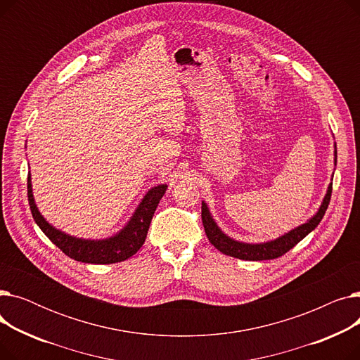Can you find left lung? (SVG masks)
Returning a JSON list of instances; mask_svg holds the SVG:
<instances>
[{"instance_id": "1", "label": "left lung", "mask_w": 360, "mask_h": 360, "mask_svg": "<svg viewBox=\"0 0 360 360\" xmlns=\"http://www.w3.org/2000/svg\"><path fill=\"white\" fill-rule=\"evenodd\" d=\"M334 148H335V146H334ZM335 163H337V150H334V165ZM331 191H333V182H330L327 194H326L323 202H321L318 212L309 220H307V223L297 226V228L292 229L290 232L281 235L273 240L261 242V243H247V242L235 240L233 238L228 236L219 228L216 220L213 219V216L209 210V205L202 201L201 202V219H202V224H204V231L213 247L226 255L235 257L239 259H247V261L274 259V258L281 257L283 254H286L288 251H290L296 243H299L308 233H311L316 228L327 212V207L331 200Z\"/></svg>"}]
</instances>
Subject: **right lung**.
I'll use <instances>...</instances> for the list:
<instances>
[{"instance_id":"right-lung-1","label":"right lung","mask_w":360,"mask_h":360,"mask_svg":"<svg viewBox=\"0 0 360 360\" xmlns=\"http://www.w3.org/2000/svg\"><path fill=\"white\" fill-rule=\"evenodd\" d=\"M167 190L166 184L150 188L141 202L124 228L110 238L83 239L71 236L53 226L41 214L32 191V178L27 176V197L32 216L41 231L70 258L87 264H113L134 255L146 240L148 226L153 219L156 207Z\"/></svg>"}]
</instances>
